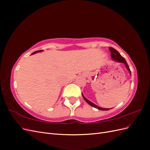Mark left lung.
Masks as SVG:
<instances>
[{
	"label": "left lung",
	"instance_id": "obj_1",
	"mask_svg": "<svg viewBox=\"0 0 150 150\" xmlns=\"http://www.w3.org/2000/svg\"><path fill=\"white\" fill-rule=\"evenodd\" d=\"M109 49H110V52H111V57H112V60L120 62H122V63H124V64H125L126 67V68H127V69H128V70L129 71V73H130V74H131L130 69H129V66L128 65V64H127V62H126V60H125V59L123 57H122V56H121V54L118 52V51H116V50L115 49L112 48V47H109ZM82 95H83V98L84 99V100H85L86 102H87V103L89 104V105H91V106H93V107H94V108H96V109H98V110H102V111H108V110H110V109L103 108L98 106L97 105H96V104H94L92 102H91V101H89V100H88V99H86V98L83 96V94H82Z\"/></svg>",
	"mask_w": 150,
	"mask_h": 150
}]
</instances>
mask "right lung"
Listing matches in <instances>:
<instances>
[{
	"instance_id": "add662e5",
	"label": "right lung",
	"mask_w": 150,
	"mask_h": 150,
	"mask_svg": "<svg viewBox=\"0 0 150 150\" xmlns=\"http://www.w3.org/2000/svg\"><path fill=\"white\" fill-rule=\"evenodd\" d=\"M42 50H39V51H35V52H34L33 54H35V53H36V52H42Z\"/></svg>"
}]
</instances>
